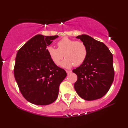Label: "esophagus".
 <instances>
[{
  "instance_id": "obj_1",
  "label": "esophagus",
  "mask_w": 128,
  "mask_h": 128,
  "mask_svg": "<svg viewBox=\"0 0 128 128\" xmlns=\"http://www.w3.org/2000/svg\"><path fill=\"white\" fill-rule=\"evenodd\" d=\"M66 73H68V74H69V73H71V72H72V71H71V70H66Z\"/></svg>"
}]
</instances>
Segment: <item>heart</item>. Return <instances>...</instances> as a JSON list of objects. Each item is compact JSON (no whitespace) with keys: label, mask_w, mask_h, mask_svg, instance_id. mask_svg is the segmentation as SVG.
Returning <instances> with one entry per match:
<instances>
[{"label":"heart","mask_w":128,"mask_h":128,"mask_svg":"<svg viewBox=\"0 0 128 128\" xmlns=\"http://www.w3.org/2000/svg\"><path fill=\"white\" fill-rule=\"evenodd\" d=\"M57 45L58 48L53 46L46 48L47 53L56 65L60 64L64 57L66 59L61 63L60 65L64 68H70L73 65H81L87 58L88 50L83 42L64 37L58 42Z\"/></svg>","instance_id":"1"}]
</instances>
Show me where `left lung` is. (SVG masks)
Wrapping results in <instances>:
<instances>
[{"instance_id": "left-lung-1", "label": "left lung", "mask_w": 128, "mask_h": 128, "mask_svg": "<svg viewBox=\"0 0 128 128\" xmlns=\"http://www.w3.org/2000/svg\"><path fill=\"white\" fill-rule=\"evenodd\" d=\"M86 45L87 58L73 70L78 76L74 87L78 96L87 101L101 98L110 90L114 78L113 56L104 43L82 34L76 36Z\"/></svg>"}]
</instances>
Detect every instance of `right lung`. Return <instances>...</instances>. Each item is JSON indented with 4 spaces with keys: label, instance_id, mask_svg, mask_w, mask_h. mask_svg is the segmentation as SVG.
Returning a JSON list of instances; mask_svg holds the SVG:
<instances>
[{
    "label": "right lung",
    "instance_id": "add662e5",
    "mask_svg": "<svg viewBox=\"0 0 128 128\" xmlns=\"http://www.w3.org/2000/svg\"><path fill=\"white\" fill-rule=\"evenodd\" d=\"M58 36L36 35L17 53L16 81L23 97L32 104L46 106L54 102L59 85L67 75L52 62L46 51V47Z\"/></svg>",
    "mask_w": 128,
    "mask_h": 128
}]
</instances>
